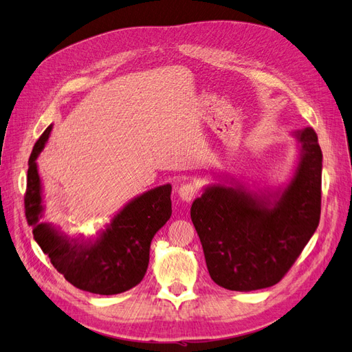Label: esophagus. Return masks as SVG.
I'll list each match as a JSON object with an SVG mask.
<instances>
[{"label": "esophagus", "instance_id": "1", "mask_svg": "<svg viewBox=\"0 0 352 352\" xmlns=\"http://www.w3.org/2000/svg\"><path fill=\"white\" fill-rule=\"evenodd\" d=\"M199 194V188L195 184H185L179 188V197L184 201H192Z\"/></svg>", "mask_w": 352, "mask_h": 352}]
</instances>
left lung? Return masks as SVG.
Segmentation results:
<instances>
[{"label": "left lung", "mask_w": 352, "mask_h": 352, "mask_svg": "<svg viewBox=\"0 0 352 352\" xmlns=\"http://www.w3.org/2000/svg\"><path fill=\"white\" fill-rule=\"evenodd\" d=\"M302 158L272 208L243 190L211 186L190 207L207 269L219 286L250 292L273 286L300 257L322 212L323 154L313 127L298 132Z\"/></svg>", "instance_id": "1"}]
</instances>
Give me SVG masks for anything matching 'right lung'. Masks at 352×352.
<instances>
[{"label": "right lung", "instance_id": "1", "mask_svg": "<svg viewBox=\"0 0 352 352\" xmlns=\"http://www.w3.org/2000/svg\"><path fill=\"white\" fill-rule=\"evenodd\" d=\"M51 127L39 136L29 157L25 214L28 225L34 228V238L57 272L79 289L100 295L129 291L144 279L151 241L172 216V186H158L135 198L97 241L78 243L50 225L39 223L42 198L35 160L48 140Z\"/></svg>", "mask_w": 352, "mask_h": 352}]
</instances>
